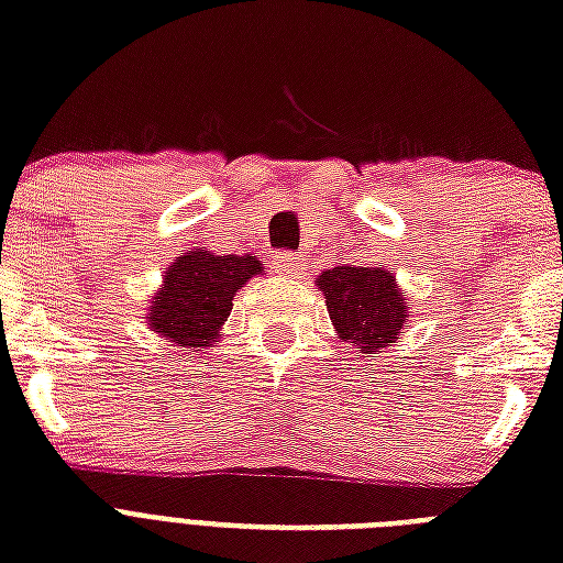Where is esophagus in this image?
I'll use <instances>...</instances> for the list:
<instances>
[{
    "instance_id": "esophagus-1",
    "label": "esophagus",
    "mask_w": 563,
    "mask_h": 563,
    "mask_svg": "<svg viewBox=\"0 0 563 563\" xmlns=\"http://www.w3.org/2000/svg\"><path fill=\"white\" fill-rule=\"evenodd\" d=\"M277 272L280 274H289V277H295V274H300V265H303V260H300V254H295V251H280L277 254Z\"/></svg>"
}]
</instances>
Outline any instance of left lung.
I'll return each mask as SVG.
<instances>
[{"label": "left lung", "instance_id": "1", "mask_svg": "<svg viewBox=\"0 0 563 563\" xmlns=\"http://www.w3.org/2000/svg\"><path fill=\"white\" fill-rule=\"evenodd\" d=\"M318 289L324 291L339 335L365 353L388 347L409 321L406 298L385 268L335 265L318 277Z\"/></svg>", "mask_w": 563, "mask_h": 563}]
</instances>
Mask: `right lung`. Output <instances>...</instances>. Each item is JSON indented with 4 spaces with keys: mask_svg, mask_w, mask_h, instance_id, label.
Listing matches in <instances>:
<instances>
[{
    "mask_svg": "<svg viewBox=\"0 0 563 563\" xmlns=\"http://www.w3.org/2000/svg\"><path fill=\"white\" fill-rule=\"evenodd\" d=\"M256 272V256H216L210 251L178 256L148 309L154 333L189 347L210 344L228 321L239 286H245Z\"/></svg>",
    "mask_w": 563,
    "mask_h": 563,
    "instance_id": "add662e5",
    "label": "right lung"
}]
</instances>
